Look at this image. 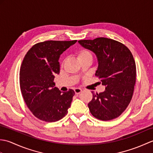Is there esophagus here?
<instances>
[{
  "mask_svg": "<svg viewBox=\"0 0 153 153\" xmlns=\"http://www.w3.org/2000/svg\"><path fill=\"white\" fill-rule=\"evenodd\" d=\"M74 91H75V93L76 94V95H78V94H79L82 91V90L80 88H76L74 89Z\"/></svg>",
  "mask_w": 153,
  "mask_h": 153,
  "instance_id": "1",
  "label": "esophagus"
}]
</instances>
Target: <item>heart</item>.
<instances>
[{
  "label": "heart",
  "instance_id": "heart-1",
  "mask_svg": "<svg viewBox=\"0 0 153 153\" xmlns=\"http://www.w3.org/2000/svg\"><path fill=\"white\" fill-rule=\"evenodd\" d=\"M77 56L79 61L85 60H93V55L91 52L86 48H81L77 53Z\"/></svg>",
  "mask_w": 153,
  "mask_h": 153
}]
</instances>
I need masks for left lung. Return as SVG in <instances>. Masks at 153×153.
<instances>
[{"label":"left lung","mask_w":153,"mask_h":153,"mask_svg":"<svg viewBox=\"0 0 153 153\" xmlns=\"http://www.w3.org/2000/svg\"><path fill=\"white\" fill-rule=\"evenodd\" d=\"M78 43L96 54L99 65L95 76L105 86L104 92H92L93 99L88 104L90 112L102 121L118 118L129 105L134 93L136 66L131 51L120 42L105 37Z\"/></svg>","instance_id":"left-lung-1"}]
</instances>
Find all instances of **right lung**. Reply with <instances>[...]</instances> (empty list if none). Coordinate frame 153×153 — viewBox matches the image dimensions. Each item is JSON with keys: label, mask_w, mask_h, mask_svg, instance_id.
Returning <instances> with one entry per match:
<instances>
[{"label": "right lung", "mask_w": 153, "mask_h": 153, "mask_svg": "<svg viewBox=\"0 0 153 153\" xmlns=\"http://www.w3.org/2000/svg\"><path fill=\"white\" fill-rule=\"evenodd\" d=\"M77 42L47 41L34 45L23 60L19 85L23 98L33 114L41 120L54 122L66 116L74 91L62 92L54 87V76L60 73L59 58Z\"/></svg>", "instance_id": "right-lung-1"}]
</instances>
